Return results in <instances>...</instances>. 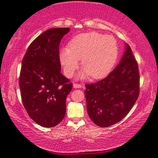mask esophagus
<instances>
[{
    "mask_svg": "<svg viewBox=\"0 0 158 158\" xmlns=\"http://www.w3.org/2000/svg\"><path fill=\"white\" fill-rule=\"evenodd\" d=\"M73 87L74 88H81L82 87V85H81V84H73Z\"/></svg>",
    "mask_w": 158,
    "mask_h": 158,
    "instance_id": "34e87169",
    "label": "esophagus"
}]
</instances>
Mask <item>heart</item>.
I'll return each instance as SVG.
<instances>
[{
	"label": "heart",
	"instance_id": "obj_1",
	"mask_svg": "<svg viewBox=\"0 0 158 158\" xmlns=\"http://www.w3.org/2000/svg\"><path fill=\"white\" fill-rule=\"evenodd\" d=\"M118 48L113 37L96 31L77 35L60 52V60L65 73L70 77L77 69L79 60L84 70L80 77L89 75L94 79L108 74L116 62Z\"/></svg>",
	"mask_w": 158,
	"mask_h": 158
}]
</instances>
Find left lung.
Instances as JSON below:
<instances>
[{"label":"left lung","mask_w":158,"mask_h":158,"mask_svg":"<svg viewBox=\"0 0 158 158\" xmlns=\"http://www.w3.org/2000/svg\"><path fill=\"white\" fill-rule=\"evenodd\" d=\"M138 64L130 46L121 62L102 80L85 85L90 119L100 127H108L127 115L139 95Z\"/></svg>","instance_id":"1"}]
</instances>
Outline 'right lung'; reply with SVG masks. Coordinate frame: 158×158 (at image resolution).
<instances>
[{"instance_id":"add662e5","label":"right lung","mask_w":158,"mask_h":158,"mask_svg":"<svg viewBox=\"0 0 158 158\" xmlns=\"http://www.w3.org/2000/svg\"><path fill=\"white\" fill-rule=\"evenodd\" d=\"M69 28L48 29L31 42L22 60L21 96L29 116L45 128L56 127L66 114L73 84L60 73L59 45Z\"/></svg>"}]
</instances>
